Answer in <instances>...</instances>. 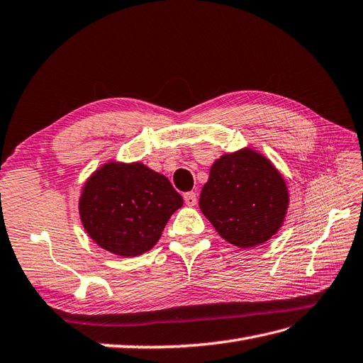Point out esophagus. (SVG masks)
<instances>
[{"instance_id": "1", "label": "esophagus", "mask_w": 363, "mask_h": 363, "mask_svg": "<svg viewBox=\"0 0 363 363\" xmlns=\"http://www.w3.org/2000/svg\"><path fill=\"white\" fill-rule=\"evenodd\" d=\"M184 201H185V204H187L189 207H193V206H196V193H193V191H189V193H185L184 195Z\"/></svg>"}]
</instances>
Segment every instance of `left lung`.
<instances>
[{"label": "left lung", "mask_w": 363, "mask_h": 363, "mask_svg": "<svg viewBox=\"0 0 363 363\" xmlns=\"http://www.w3.org/2000/svg\"><path fill=\"white\" fill-rule=\"evenodd\" d=\"M288 207L281 173L247 147L216 159L199 196L201 212L215 230L241 249L271 240L283 225Z\"/></svg>", "instance_id": "obj_1"}]
</instances>
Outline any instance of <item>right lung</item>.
<instances>
[{
	"instance_id": "add662e5",
	"label": "right lung",
	"mask_w": 363,
	"mask_h": 363,
	"mask_svg": "<svg viewBox=\"0 0 363 363\" xmlns=\"http://www.w3.org/2000/svg\"><path fill=\"white\" fill-rule=\"evenodd\" d=\"M184 199L164 174L142 162L109 161L82 189L79 213L97 246L119 257L145 254Z\"/></svg>"
}]
</instances>
